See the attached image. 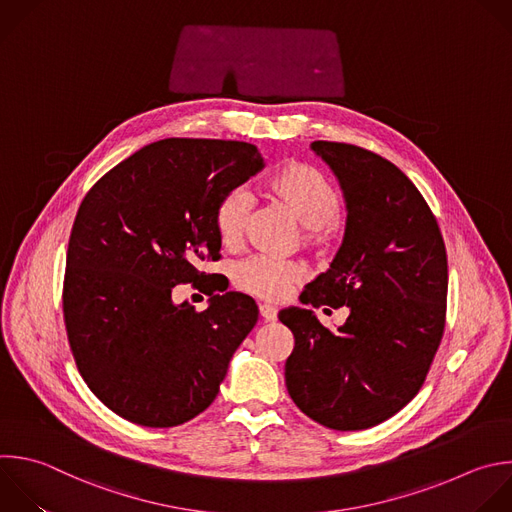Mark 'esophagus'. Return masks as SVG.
I'll use <instances>...</instances> for the list:
<instances>
[{
    "instance_id": "esophagus-1",
    "label": "esophagus",
    "mask_w": 512,
    "mask_h": 512,
    "mask_svg": "<svg viewBox=\"0 0 512 512\" xmlns=\"http://www.w3.org/2000/svg\"><path fill=\"white\" fill-rule=\"evenodd\" d=\"M259 313H261V317L265 321H275L277 319V309L273 305H269V303H261L259 305Z\"/></svg>"
}]
</instances>
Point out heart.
Wrapping results in <instances>:
<instances>
[{
	"instance_id": "heart-1",
	"label": "heart",
	"mask_w": 512,
	"mask_h": 512,
	"mask_svg": "<svg viewBox=\"0 0 512 512\" xmlns=\"http://www.w3.org/2000/svg\"><path fill=\"white\" fill-rule=\"evenodd\" d=\"M267 197L285 209L301 225V241L315 253L333 251L344 237V227L335 215L342 193L317 168L303 162H287L265 183ZM251 199L243 189L231 191L217 207L215 227L225 247H237L245 235ZM305 269L297 261L249 257L235 267V285L261 299H281L287 289L301 281Z\"/></svg>"
}]
</instances>
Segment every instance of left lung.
I'll return each mask as SVG.
<instances>
[{
  "instance_id": "8db88e82",
  "label": "left lung",
  "mask_w": 512,
  "mask_h": 512,
  "mask_svg": "<svg viewBox=\"0 0 512 512\" xmlns=\"http://www.w3.org/2000/svg\"><path fill=\"white\" fill-rule=\"evenodd\" d=\"M344 189V243L305 285L311 307H350L337 331L311 309L279 321L295 337L285 384L295 406L331 430H366L400 412L422 388L446 323V247L428 203L380 154L315 140ZM329 311V309H323Z\"/></svg>"
}]
</instances>
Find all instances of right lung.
<instances>
[{
    "label": "right lung",
    "mask_w": 512,
    "mask_h": 512,
    "mask_svg": "<svg viewBox=\"0 0 512 512\" xmlns=\"http://www.w3.org/2000/svg\"><path fill=\"white\" fill-rule=\"evenodd\" d=\"M263 168L255 144L211 138L152 142L84 197L68 243L64 323L78 372L120 418L179 426L207 410L257 323L243 293H215L199 261L221 259L219 203ZM212 295L197 312L172 291Z\"/></svg>",
    "instance_id": "right-lung-1"
}]
</instances>
